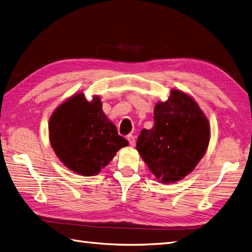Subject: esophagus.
<instances>
[{
    "label": "esophagus",
    "instance_id": "34e87169",
    "mask_svg": "<svg viewBox=\"0 0 252 252\" xmlns=\"http://www.w3.org/2000/svg\"><path fill=\"white\" fill-rule=\"evenodd\" d=\"M127 140H128L129 145H130V146H132V147L135 146V138H134V135H128Z\"/></svg>",
    "mask_w": 252,
    "mask_h": 252
}]
</instances>
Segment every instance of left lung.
<instances>
[{
	"label": "left lung",
	"mask_w": 252,
	"mask_h": 252,
	"mask_svg": "<svg viewBox=\"0 0 252 252\" xmlns=\"http://www.w3.org/2000/svg\"><path fill=\"white\" fill-rule=\"evenodd\" d=\"M155 125L141 131L136 150L156 179L171 184L192 172L210 141L207 117L192 96L171 89L155 107Z\"/></svg>",
	"instance_id": "8db88e82"
}]
</instances>
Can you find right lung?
<instances>
[{"instance_id":"add662e5","label":"right lung","mask_w":252,"mask_h":252,"mask_svg":"<svg viewBox=\"0 0 252 252\" xmlns=\"http://www.w3.org/2000/svg\"><path fill=\"white\" fill-rule=\"evenodd\" d=\"M53 151L68 169L93 177L128 145L102 110L98 95L87 101L83 93L67 98L52 112L48 124Z\"/></svg>"}]
</instances>
